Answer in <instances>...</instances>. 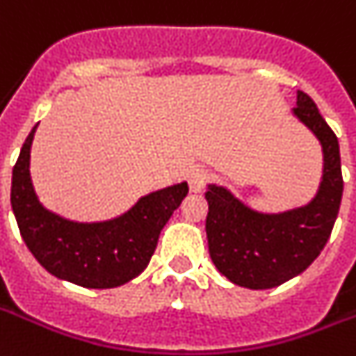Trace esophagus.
Here are the masks:
<instances>
[{
    "label": "esophagus",
    "instance_id": "34e87169",
    "mask_svg": "<svg viewBox=\"0 0 356 356\" xmlns=\"http://www.w3.org/2000/svg\"><path fill=\"white\" fill-rule=\"evenodd\" d=\"M209 181V172L204 169H193L189 175V187L193 193H202L204 187Z\"/></svg>",
    "mask_w": 356,
    "mask_h": 356
}]
</instances>
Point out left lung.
<instances>
[{
  "mask_svg": "<svg viewBox=\"0 0 356 356\" xmlns=\"http://www.w3.org/2000/svg\"><path fill=\"white\" fill-rule=\"evenodd\" d=\"M293 114L316 136L324 152L318 193L304 207L278 214L251 209L220 185H209L205 220L213 264L225 278L248 289H271L315 262L330 240L340 209L343 180L339 140L315 102L296 92Z\"/></svg>",
  "mask_w": 356,
  "mask_h": 356,
  "instance_id": "8db88e82",
  "label": "left lung"
}]
</instances>
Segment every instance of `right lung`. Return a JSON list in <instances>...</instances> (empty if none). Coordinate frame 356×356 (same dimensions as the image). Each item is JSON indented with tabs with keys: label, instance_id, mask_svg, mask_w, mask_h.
Returning <instances> with one entry per match:
<instances>
[{
	"label": "right lung",
	"instance_id": "add662e5",
	"mask_svg": "<svg viewBox=\"0 0 356 356\" xmlns=\"http://www.w3.org/2000/svg\"><path fill=\"white\" fill-rule=\"evenodd\" d=\"M34 125L13 169L10 204L23 242L56 278L90 289H108L136 278L151 262L161 229L189 193L187 181L143 196L107 222L79 224L40 204L31 180Z\"/></svg>",
	"mask_w": 356,
	"mask_h": 356
}]
</instances>
